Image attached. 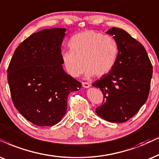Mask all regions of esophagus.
<instances>
[{
    "instance_id": "34e87169",
    "label": "esophagus",
    "mask_w": 159,
    "mask_h": 159,
    "mask_svg": "<svg viewBox=\"0 0 159 159\" xmlns=\"http://www.w3.org/2000/svg\"><path fill=\"white\" fill-rule=\"evenodd\" d=\"M82 86L85 88H88L90 86V84L87 82H82Z\"/></svg>"
}]
</instances>
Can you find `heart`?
<instances>
[{
  "label": "heart",
  "instance_id": "b5f03b06",
  "mask_svg": "<svg viewBox=\"0 0 159 159\" xmlns=\"http://www.w3.org/2000/svg\"><path fill=\"white\" fill-rule=\"evenodd\" d=\"M69 45L70 50L62 53L61 57L66 71L71 77H79L84 68L87 77H100L115 66L118 49L111 36L88 30L72 36Z\"/></svg>",
  "mask_w": 159,
  "mask_h": 159
}]
</instances>
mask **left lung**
Returning <instances> with one entry per match:
<instances>
[{
	"label": "left lung",
	"mask_w": 159,
	"mask_h": 159,
	"mask_svg": "<svg viewBox=\"0 0 159 159\" xmlns=\"http://www.w3.org/2000/svg\"><path fill=\"white\" fill-rule=\"evenodd\" d=\"M107 34L116 41L118 53L113 69L92 84L104 96L96 112L109 122L124 123L148 99L152 66L143 44L124 30L112 28Z\"/></svg>",
	"instance_id": "8db88e82"
}]
</instances>
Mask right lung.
<instances>
[{
  "mask_svg": "<svg viewBox=\"0 0 159 159\" xmlns=\"http://www.w3.org/2000/svg\"><path fill=\"white\" fill-rule=\"evenodd\" d=\"M66 28L34 33L15 49L8 67V82L16 110L39 126H52L66 112L68 96L82 87L62 64Z\"/></svg>",
  "mask_w": 159,
  "mask_h": 159,
  "instance_id": "obj_1",
  "label": "right lung"
}]
</instances>
